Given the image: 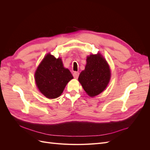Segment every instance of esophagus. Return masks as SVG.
Here are the masks:
<instances>
[{
	"mask_svg": "<svg viewBox=\"0 0 150 150\" xmlns=\"http://www.w3.org/2000/svg\"><path fill=\"white\" fill-rule=\"evenodd\" d=\"M79 73L78 72H76V71H75L74 73H73V76H74V78H76V79H77L78 78V76H79Z\"/></svg>",
	"mask_w": 150,
	"mask_h": 150,
	"instance_id": "esophagus-1",
	"label": "esophagus"
}]
</instances>
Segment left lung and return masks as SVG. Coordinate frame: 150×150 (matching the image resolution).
Segmentation results:
<instances>
[{"mask_svg": "<svg viewBox=\"0 0 150 150\" xmlns=\"http://www.w3.org/2000/svg\"><path fill=\"white\" fill-rule=\"evenodd\" d=\"M86 61L85 69L80 73L78 80L86 93L93 97L105 89L111 72L108 63L100 54L90 55Z\"/></svg>", "mask_w": 150, "mask_h": 150, "instance_id": "8db88e82", "label": "left lung"}]
</instances>
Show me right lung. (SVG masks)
Segmentation results:
<instances>
[{
    "instance_id": "obj_1",
    "label": "right lung",
    "mask_w": 150,
    "mask_h": 150,
    "mask_svg": "<svg viewBox=\"0 0 150 150\" xmlns=\"http://www.w3.org/2000/svg\"><path fill=\"white\" fill-rule=\"evenodd\" d=\"M72 78L69 70L63 66L61 59H56L50 54L44 58L35 73L38 89L49 99L59 96Z\"/></svg>"
}]
</instances>
